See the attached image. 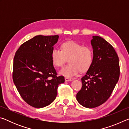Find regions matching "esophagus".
Returning a JSON list of instances; mask_svg holds the SVG:
<instances>
[{
	"mask_svg": "<svg viewBox=\"0 0 129 129\" xmlns=\"http://www.w3.org/2000/svg\"><path fill=\"white\" fill-rule=\"evenodd\" d=\"M65 81H72V79H71V78H70L65 77Z\"/></svg>",
	"mask_w": 129,
	"mask_h": 129,
	"instance_id": "1",
	"label": "esophagus"
}]
</instances>
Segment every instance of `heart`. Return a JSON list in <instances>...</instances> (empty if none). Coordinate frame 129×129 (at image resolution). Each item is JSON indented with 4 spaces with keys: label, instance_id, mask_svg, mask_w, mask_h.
<instances>
[{
    "label": "heart",
    "instance_id": "obj_1",
    "mask_svg": "<svg viewBox=\"0 0 129 129\" xmlns=\"http://www.w3.org/2000/svg\"><path fill=\"white\" fill-rule=\"evenodd\" d=\"M93 51L91 47L82 46L75 41L63 43L61 49L54 48L51 52V59L56 67H61L67 59L69 64L59 71L60 75L70 78L77 76L80 71H86L93 61Z\"/></svg>",
    "mask_w": 129,
    "mask_h": 129
}]
</instances>
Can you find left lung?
I'll list each match as a JSON object with an SVG mask.
<instances>
[{
    "label": "left lung",
    "instance_id": "obj_1",
    "mask_svg": "<svg viewBox=\"0 0 129 129\" xmlns=\"http://www.w3.org/2000/svg\"><path fill=\"white\" fill-rule=\"evenodd\" d=\"M93 61L81 78L82 88L76 99L79 104L94 108L106 102L119 77V58L114 48L104 39L93 36L91 40Z\"/></svg>",
    "mask_w": 129,
    "mask_h": 129
}]
</instances>
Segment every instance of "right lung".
Wrapping results in <instances>:
<instances>
[{
	"label": "right lung",
	"mask_w": 129,
	"mask_h": 129,
	"mask_svg": "<svg viewBox=\"0 0 129 129\" xmlns=\"http://www.w3.org/2000/svg\"><path fill=\"white\" fill-rule=\"evenodd\" d=\"M58 35L35 36L21 45L14 58L12 78L22 99L36 108L51 104L56 98L64 76L57 77L51 52Z\"/></svg>",
	"instance_id": "1"
}]
</instances>
